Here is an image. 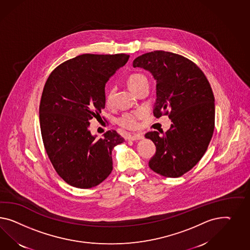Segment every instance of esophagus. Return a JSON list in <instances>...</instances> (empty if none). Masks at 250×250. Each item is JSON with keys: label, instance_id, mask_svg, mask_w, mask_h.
Instances as JSON below:
<instances>
[{"label": "esophagus", "instance_id": "1", "mask_svg": "<svg viewBox=\"0 0 250 250\" xmlns=\"http://www.w3.org/2000/svg\"><path fill=\"white\" fill-rule=\"evenodd\" d=\"M143 138H144V135L141 134H134V135H129L127 139L131 141H136V140H141Z\"/></svg>", "mask_w": 250, "mask_h": 250}]
</instances>
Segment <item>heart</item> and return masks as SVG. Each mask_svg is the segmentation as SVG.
<instances>
[{
	"label": "heart",
	"mask_w": 250,
	"mask_h": 250,
	"mask_svg": "<svg viewBox=\"0 0 250 250\" xmlns=\"http://www.w3.org/2000/svg\"><path fill=\"white\" fill-rule=\"evenodd\" d=\"M128 86L132 91L135 92L139 87H141L143 84L148 83L147 77L145 74L140 73H135L129 75L127 79ZM113 100V92L107 91L106 92V104L111 105ZM145 115L144 110H137L134 112H128L122 115L118 118V124L123 126L124 128L134 129L137 127L138 121L142 118Z\"/></svg>",
	"instance_id": "1"
}]
</instances>
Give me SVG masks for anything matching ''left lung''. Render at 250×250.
<instances>
[{
  "label": "left lung",
  "instance_id": "8db88e82",
  "mask_svg": "<svg viewBox=\"0 0 250 250\" xmlns=\"http://www.w3.org/2000/svg\"><path fill=\"white\" fill-rule=\"evenodd\" d=\"M156 81L154 115H168L171 126L162 136L148 132L156 146L149 167L166 177H179L206 153L215 127V98L206 75L195 62L179 54L154 51L133 62Z\"/></svg>",
  "mask_w": 250,
  "mask_h": 250
}]
</instances>
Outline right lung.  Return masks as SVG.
Wrapping results in <instances>:
<instances>
[{"label": "right lung", "mask_w": 250, "mask_h": 250, "mask_svg": "<svg viewBox=\"0 0 250 250\" xmlns=\"http://www.w3.org/2000/svg\"><path fill=\"white\" fill-rule=\"evenodd\" d=\"M128 59L125 54H82L58 65L44 84L39 108L42 142L55 171L72 187H96L113 170L112 150L125 139L115 130L97 139L89 121L101 114L105 83Z\"/></svg>", "instance_id": "1"}]
</instances>
